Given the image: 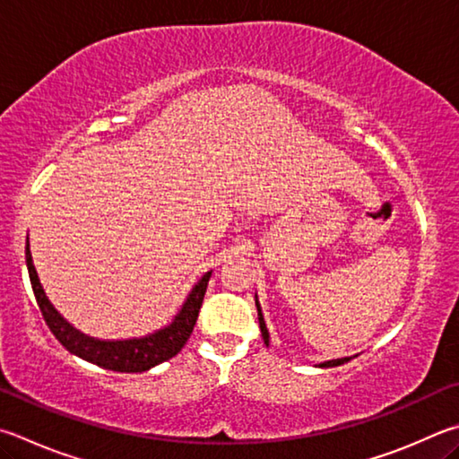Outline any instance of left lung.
<instances>
[{"mask_svg":"<svg viewBox=\"0 0 459 459\" xmlns=\"http://www.w3.org/2000/svg\"><path fill=\"white\" fill-rule=\"evenodd\" d=\"M256 309H258V325H261L263 339H264V343L269 345V331H266V327H264L263 313H261V307H258V303H256ZM349 359H351V357H343V359H333V361H325V363H321V368H337V365H343V363H347Z\"/></svg>","mask_w":459,"mask_h":459,"instance_id":"left-lung-1","label":"left lung"}]
</instances>
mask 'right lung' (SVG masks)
<instances>
[{
	"instance_id": "obj_1",
	"label": "right lung",
	"mask_w": 459,
	"mask_h": 459,
	"mask_svg": "<svg viewBox=\"0 0 459 459\" xmlns=\"http://www.w3.org/2000/svg\"><path fill=\"white\" fill-rule=\"evenodd\" d=\"M26 263L33 295H36L39 311L44 315V321L48 323V327L54 333L56 339L60 341L70 353L82 357V359L96 363L104 369L120 373H143L148 371L150 368H154L158 363L172 359L174 355L180 353V349L186 345L190 333L195 329L198 311H201L203 299L208 287V279H211V273H206L204 277L198 281V285L193 289V293L188 295L185 307H182L180 313L174 316V321L169 327L154 333V335L130 341H96L82 335V333L70 327V325L57 315L54 307L49 305L44 289L39 285L38 273L33 269L30 245L26 247Z\"/></svg>"
}]
</instances>
